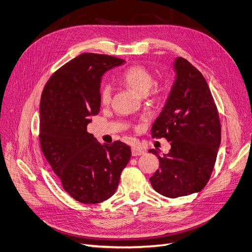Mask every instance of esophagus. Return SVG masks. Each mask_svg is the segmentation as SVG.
<instances>
[{
  "label": "esophagus",
  "mask_w": 252,
  "mask_h": 252,
  "mask_svg": "<svg viewBox=\"0 0 252 252\" xmlns=\"http://www.w3.org/2000/svg\"><path fill=\"white\" fill-rule=\"evenodd\" d=\"M145 153V151L142 148H138V147H133L131 149V154L132 156H139V155H143Z\"/></svg>",
  "instance_id": "esophagus-1"
}]
</instances>
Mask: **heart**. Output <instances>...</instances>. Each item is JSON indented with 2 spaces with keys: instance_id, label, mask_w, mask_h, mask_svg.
Listing matches in <instances>:
<instances>
[{
  "instance_id": "b5f03b06",
  "label": "heart",
  "mask_w": 252,
  "mask_h": 252,
  "mask_svg": "<svg viewBox=\"0 0 252 252\" xmlns=\"http://www.w3.org/2000/svg\"><path fill=\"white\" fill-rule=\"evenodd\" d=\"M121 79L129 88L139 95L145 96L150 91L154 84V76L149 70L140 66H133L128 68L123 72ZM112 100V87L105 84L100 89V101L103 104H108Z\"/></svg>"
}]
</instances>
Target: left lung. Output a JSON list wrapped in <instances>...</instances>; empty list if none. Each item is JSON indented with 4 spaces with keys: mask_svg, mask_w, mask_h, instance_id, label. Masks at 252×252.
I'll return each mask as SVG.
<instances>
[{
    "mask_svg": "<svg viewBox=\"0 0 252 252\" xmlns=\"http://www.w3.org/2000/svg\"><path fill=\"white\" fill-rule=\"evenodd\" d=\"M173 66L174 85L151 130L152 137H165L172 147L163 157L152 151L160 168L150 178L154 190L169 198L206 186L221 142L217 107L205 77L181 57Z\"/></svg>",
    "mask_w": 252,
    "mask_h": 252,
    "instance_id": "obj_1",
    "label": "left lung"
}]
</instances>
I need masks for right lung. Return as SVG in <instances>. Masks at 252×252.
<instances>
[{"label": "right lung", "instance_id": "right-lung-1", "mask_svg": "<svg viewBox=\"0 0 252 252\" xmlns=\"http://www.w3.org/2000/svg\"><path fill=\"white\" fill-rule=\"evenodd\" d=\"M116 57L82 54L56 71L40 101V145L65 191L77 202L113 196L131 156L122 142L102 145L87 131L100 110L102 75L124 64Z\"/></svg>", "mask_w": 252, "mask_h": 252}]
</instances>
